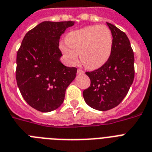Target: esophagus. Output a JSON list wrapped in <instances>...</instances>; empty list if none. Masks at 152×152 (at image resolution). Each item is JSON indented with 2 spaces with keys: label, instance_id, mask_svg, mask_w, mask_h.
Returning <instances> with one entry per match:
<instances>
[{
  "label": "esophagus",
  "instance_id": "34e87169",
  "mask_svg": "<svg viewBox=\"0 0 152 152\" xmlns=\"http://www.w3.org/2000/svg\"><path fill=\"white\" fill-rule=\"evenodd\" d=\"M83 73H84V72H83L82 69H79L78 70H77V74H79V75H81V74H83Z\"/></svg>",
  "mask_w": 152,
  "mask_h": 152
}]
</instances>
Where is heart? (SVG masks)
<instances>
[{"label": "heart", "mask_w": 152, "mask_h": 152, "mask_svg": "<svg viewBox=\"0 0 152 152\" xmlns=\"http://www.w3.org/2000/svg\"><path fill=\"white\" fill-rule=\"evenodd\" d=\"M66 44L61 49L71 64H76L80 53L81 62L89 69L102 66L110 57L113 45V34L105 25H92L69 32Z\"/></svg>", "instance_id": "obj_1"}]
</instances>
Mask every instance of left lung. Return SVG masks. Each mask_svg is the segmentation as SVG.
I'll return each mask as SVG.
<instances>
[{"mask_svg":"<svg viewBox=\"0 0 152 152\" xmlns=\"http://www.w3.org/2000/svg\"><path fill=\"white\" fill-rule=\"evenodd\" d=\"M113 38L112 53L105 64L86 72L90 87L83 91L86 103L93 109L106 111L114 108L126 96L134 80V53L125 32L106 23Z\"/></svg>","mask_w":152,"mask_h":152,"instance_id":"obj_1","label":"left lung"}]
</instances>
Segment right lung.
<instances>
[{"label": "right lung", "mask_w": 152, "mask_h": 152, "mask_svg": "<svg viewBox=\"0 0 152 152\" xmlns=\"http://www.w3.org/2000/svg\"><path fill=\"white\" fill-rule=\"evenodd\" d=\"M72 21H44L25 34L16 56L15 79L23 98L37 110L50 112L64 99L77 69L60 61V36Z\"/></svg>", "instance_id": "obj_1"}]
</instances>
